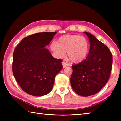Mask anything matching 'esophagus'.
Returning a JSON list of instances; mask_svg holds the SVG:
<instances>
[{"mask_svg":"<svg viewBox=\"0 0 121 121\" xmlns=\"http://www.w3.org/2000/svg\"><path fill=\"white\" fill-rule=\"evenodd\" d=\"M68 64L66 62H65V61H63L62 62V66H63V68H65V67H66L67 66H68Z\"/></svg>","mask_w":121,"mask_h":121,"instance_id":"1","label":"esophagus"}]
</instances>
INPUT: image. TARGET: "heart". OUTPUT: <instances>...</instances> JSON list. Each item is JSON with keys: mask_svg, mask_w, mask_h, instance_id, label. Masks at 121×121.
Listing matches in <instances>:
<instances>
[{"mask_svg": "<svg viewBox=\"0 0 121 121\" xmlns=\"http://www.w3.org/2000/svg\"><path fill=\"white\" fill-rule=\"evenodd\" d=\"M90 46L88 40L77 35H66L60 37L58 42H53L50 49L57 58H64L66 52L72 62L80 63L87 58Z\"/></svg>", "mask_w": 121, "mask_h": 121, "instance_id": "heart-1", "label": "heart"}]
</instances>
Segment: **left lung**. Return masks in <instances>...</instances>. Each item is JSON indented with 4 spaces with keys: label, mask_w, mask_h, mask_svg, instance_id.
I'll list each match as a JSON object with an SVG mask.
<instances>
[{
    "label": "left lung",
    "mask_w": 121,
    "mask_h": 121,
    "mask_svg": "<svg viewBox=\"0 0 121 121\" xmlns=\"http://www.w3.org/2000/svg\"><path fill=\"white\" fill-rule=\"evenodd\" d=\"M84 33L89 38L90 52L85 60L72 65L70 83L77 95L88 97L98 93L107 83L112 70V57L107 46L89 32Z\"/></svg>",
    "instance_id": "obj_1"
}]
</instances>
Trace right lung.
<instances>
[{"mask_svg":"<svg viewBox=\"0 0 121 121\" xmlns=\"http://www.w3.org/2000/svg\"><path fill=\"white\" fill-rule=\"evenodd\" d=\"M56 34H32L24 38L14 50L13 75L21 89L29 95H48L52 89L55 77L62 70V60L53 58L45 48Z\"/></svg>","mask_w":121,"mask_h":121,"instance_id":"right-lung-1","label":"right lung"}]
</instances>
